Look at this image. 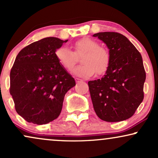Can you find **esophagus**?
<instances>
[{
	"instance_id": "1",
	"label": "esophagus",
	"mask_w": 158,
	"mask_h": 158,
	"mask_svg": "<svg viewBox=\"0 0 158 158\" xmlns=\"http://www.w3.org/2000/svg\"><path fill=\"white\" fill-rule=\"evenodd\" d=\"M75 80L76 83H79V82H81V81H83L82 80H81V79H79V78H75Z\"/></svg>"
}]
</instances>
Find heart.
Returning a JSON list of instances; mask_svg holds the SVG:
<instances>
[{
  "mask_svg": "<svg viewBox=\"0 0 158 158\" xmlns=\"http://www.w3.org/2000/svg\"><path fill=\"white\" fill-rule=\"evenodd\" d=\"M74 52L66 47H60L55 52L56 59L64 69L72 71L77 63V57L82 56L79 67L74 69L73 73L78 77H90L96 73L103 75L108 69L110 63V52L106 48L90 38H83L73 44Z\"/></svg>",
  "mask_w": 158,
  "mask_h": 158,
  "instance_id": "1",
  "label": "heart"
}]
</instances>
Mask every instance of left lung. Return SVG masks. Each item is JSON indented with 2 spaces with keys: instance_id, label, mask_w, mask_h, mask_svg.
Listing matches in <instances>:
<instances>
[{
  "instance_id": "obj_1",
  "label": "left lung",
  "mask_w": 158,
  "mask_h": 158,
  "mask_svg": "<svg viewBox=\"0 0 158 158\" xmlns=\"http://www.w3.org/2000/svg\"><path fill=\"white\" fill-rule=\"evenodd\" d=\"M106 44L110 63L101 79L89 81L91 101L99 118L108 122L127 119L143 100L146 73L141 53L124 35H93Z\"/></svg>"
}]
</instances>
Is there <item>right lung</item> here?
<instances>
[{
    "label": "right lung",
    "instance_id": "obj_1",
    "mask_svg": "<svg viewBox=\"0 0 158 158\" xmlns=\"http://www.w3.org/2000/svg\"><path fill=\"white\" fill-rule=\"evenodd\" d=\"M67 41L44 38L25 47L15 58L9 91L17 113L28 122L45 124L57 118L66 93L75 85L55 56Z\"/></svg>",
    "mask_w": 158,
    "mask_h": 158
}]
</instances>
